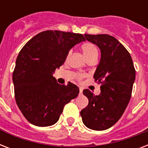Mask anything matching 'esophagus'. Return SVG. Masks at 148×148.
<instances>
[{
	"instance_id": "esophagus-1",
	"label": "esophagus",
	"mask_w": 148,
	"mask_h": 148,
	"mask_svg": "<svg viewBox=\"0 0 148 148\" xmlns=\"http://www.w3.org/2000/svg\"><path fill=\"white\" fill-rule=\"evenodd\" d=\"M82 92H83V89L81 88H80V94H82Z\"/></svg>"
}]
</instances>
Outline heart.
I'll return each mask as SVG.
<instances>
[{"mask_svg":"<svg viewBox=\"0 0 148 148\" xmlns=\"http://www.w3.org/2000/svg\"><path fill=\"white\" fill-rule=\"evenodd\" d=\"M81 50L83 51L84 54L87 58V60H92V59H97L98 57V50L97 47L94 45L93 43L90 42H85L84 43L83 45H81ZM71 53V51H69L67 53V57H69ZM84 77V74H77V79L81 80Z\"/></svg>","mask_w":148,"mask_h":148,"instance_id":"heart-1","label":"heart"}]
</instances>
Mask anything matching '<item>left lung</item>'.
Segmentation results:
<instances>
[{
	"label": "left lung",
	"mask_w": 148,
	"mask_h": 148,
	"mask_svg": "<svg viewBox=\"0 0 148 148\" xmlns=\"http://www.w3.org/2000/svg\"><path fill=\"white\" fill-rule=\"evenodd\" d=\"M86 39L100 48L101 58L94 74L101 84V94L83 90L88 105L81 111L87 127L95 131L110 128L121 117L131 97L135 80V68L131 54L112 36L84 34Z\"/></svg>",
	"instance_id": "left-lung-1"
}]
</instances>
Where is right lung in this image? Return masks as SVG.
I'll return each instance as SVG.
<instances>
[{"label": "right lung", "mask_w": 148, "mask_h": 148, "mask_svg": "<svg viewBox=\"0 0 148 148\" xmlns=\"http://www.w3.org/2000/svg\"><path fill=\"white\" fill-rule=\"evenodd\" d=\"M85 40L81 34L45 31L22 47L12 77L16 103L31 124L53 125L65 104L77 97V86L59 84L53 73L64 63L70 50Z\"/></svg>", "instance_id": "obj_1"}]
</instances>
